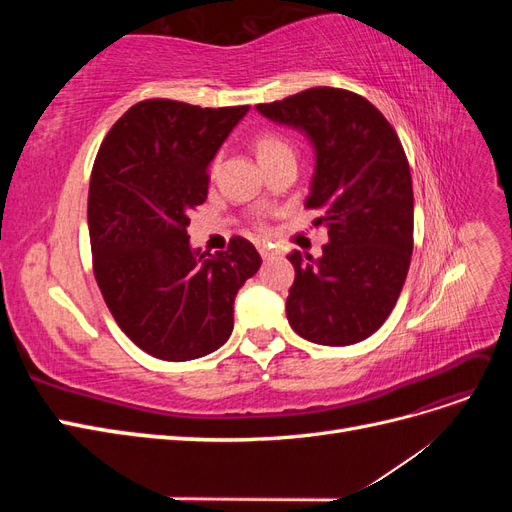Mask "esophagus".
Wrapping results in <instances>:
<instances>
[{"label":"esophagus","mask_w":512,"mask_h":512,"mask_svg":"<svg viewBox=\"0 0 512 512\" xmlns=\"http://www.w3.org/2000/svg\"><path fill=\"white\" fill-rule=\"evenodd\" d=\"M256 247H258V252H260V256H262V258H271V256H273V252L269 250V245H265V243H256Z\"/></svg>","instance_id":"1"}]
</instances>
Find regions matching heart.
<instances>
[{"label": "heart", "instance_id": "obj_1", "mask_svg": "<svg viewBox=\"0 0 512 512\" xmlns=\"http://www.w3.org/2000/svg\"><path fill=\"white\" fill-rule=\"evenodd\" d=\"M254 151L260 160V164H269L273 160H280L286 156L294 158V149L286 141L284 136L275 134V132H262L254 138Z\"/></svg>", "mask_w": 512, "mask_h": 512}]
</instances>
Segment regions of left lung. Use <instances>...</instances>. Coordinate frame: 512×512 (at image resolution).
<instances>
[{
  "mask_svg": "<svg viewBox=\"0 0 512 512\" xmlns=\"http://www.w3.org/2000/svg\"><path fill=\"white\" fill-rule=\"evenodd\" d=\"M271 121L305 132L316 149L307 209L329 243L322 256L292 252L286 316L320 346H350L376 333L404 288L414 245V194L393 126L359 94L312 87L258 104Z\"/></svg>",
  "mask_w": 512,
  "mask_h": 512,
  "instance_id": "left-lung-1",
  "label": "left lung"
}]
</instances>
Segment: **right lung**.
I'll return each instance as SVG.
<instances>
[{
    "label": "right lung",
    "instance_id": "obj_1",
    "mask_svg": "<svg viewBox=\"0 0 512 512\" xmlns=\"http://www.w3.org/2000/svg\"><path fill=\"white\" fill-rule=\"evenodd\" d=\"M247 111L143 100L100 145L87 200L94 275L119 329L156 359L192 361L224 346L237 292L260 269L243 237L200 254L188 235L190 213L207 200V166Z\"/></svg>",
    "mask_w": 512,
    "mask_h": 512
}]
</instances>
